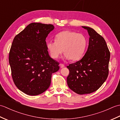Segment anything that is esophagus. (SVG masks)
<instances>
[{
    "instance_id": "34e87169",
    "label": "esophagus",
    "mask_w": 120,
    "mask_h": 120,
    "mask_svg": "<svg viewBox=\"0 0 120 120\" xmlns=\"http://www.w3.org/2000/svg\"><path fill=\"white\" fill-rule=\"evenodd\" d=\"M60 67L61 68H63L65 67V66H64V64H62V63H60Z\"/></svg>"
}]
</instances>
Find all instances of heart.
I'll return each instance as SVG.
<instances>
[{"mask_svg": "<svg viewBox=\"0 0 120 120\" xmlns=\"http://www.w3.org/2000/svg\"><path fill=\"white\" fill-rule=\"evenodd\" d=\"M87 41L82 34L65 30L58 34L55 42H48L46 47L50 57L57 59L63 52L67 59L75 61L82 57L86 48Z\"/></svg>", "mask_w": 120, "mask_h": 120, "instance_id": "b5f03b06", "label": "heart"}]
</instances>
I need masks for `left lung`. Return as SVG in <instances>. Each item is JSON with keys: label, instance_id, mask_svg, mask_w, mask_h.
Returning <instances> with one entry per match:
<instances>
[{"label": "left lung", "instance_id": "left-lung-1", "mask_svg": "<svg viewBox=\"0 0 120 120\" xmlns=\"http://www.w3.org/2000/svg\"><path fill=\"white\" fill-rule=\"evenodd\" d=\"M82 27L90 36L87 51L81 59L67 66L68 87L81 95L96 91L106 81L110 56L104 38L91 28Z\"/></svg>", "mask_w": 120, "mask_h": 120}]
</instances>
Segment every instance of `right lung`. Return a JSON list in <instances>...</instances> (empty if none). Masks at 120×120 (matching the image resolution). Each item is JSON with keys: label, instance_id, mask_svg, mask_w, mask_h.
Segmentation results:
<instances>
[{"label": "right lung", "instance_id": "1", "mask_svg": "<svg viewBox=\"0 0 120 120\" xmlns=\"http://www.w3.org/2000/svg\"><path fill=\"white\" fill-rule=\"evenodd\" d=\"M55 27L32 22L14 38L9 61L12 77L19 90L38 95L49 87L52 75L59 70V63L51 58L46 38Z\"/></svg>", "mask_w": 120, "mask_h": 120}]
</instances>
